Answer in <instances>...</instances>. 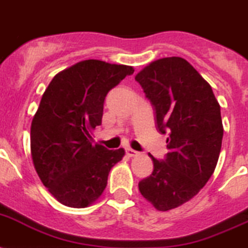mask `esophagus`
Listing matches in <instances>:
<instances>
[{
    "instance_id": "esophagus-1",
    "label": "esophagus",
    "mask_w": 248,
    "mask_h": 248,
    "mask_svg": "<svg viewBox=\"0 0 248 248\" xmlns=\"http://www.w3.org/2000/svg\"><path fill=\"white\" fill-rule=\"evenodd\" d=\"M125 152H126V156L128 157H137L139 155L137 151H134V149H132V148H126Z\"/></svg>"
}]
</instances>
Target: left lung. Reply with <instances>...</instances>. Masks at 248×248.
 I'll return each mask as SVG.
<instances>
[{
	"label": "left lung",
	"mask_w": 248,
	"mask_h": 248,
	"mask_svg": "<svg viewBox=\"0 0 248 248\" xmlns=\"http://www.w3.org/2000/svg\"><path fill=\"white\" fill-rule=\"evenodd\" d=\"M136 81L156 109L157 126L169 132L165 161H153L152 175L138 184L143 198L159 212L183 205L213 175L222 148L219 102L210 85L186 59L149 63Z\"/></svg>",
	"instance_id": "1"
}]
</instances>
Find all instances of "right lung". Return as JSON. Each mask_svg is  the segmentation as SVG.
I'll return each mask as SVG.
<instances>
[{
    "label": "right lung",
    "instance_id": "right-lung-1",
    "mask_svg": "<svg viewBox=\"0 0 248 248\" xmlns=\"http://www.w3.org/2000/svg\"><path fill=\"white\" fill-rule=\"evenodd\" d=\"M133 72L130 65L81 61L57 73L43 93L31 122L30 151L39 179L63 205L93 204L112 166L125 155L91 140L108 92Z\"/></svg>",
    "mask_w": 248,
    "mask_h": 248
}]
</instances>
